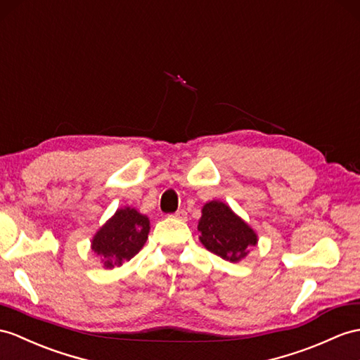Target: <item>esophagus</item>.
<instances>
[{"mask_svg": "<svg viewBox=\"0 0 360 360\" xmlns=\"http://www.w3.org/2000/svg\"><path fill=\"white\" fill-rule=\"evenodd\" d=\"M186 212H185V210H183V209H180V210H177V212H175V214H172L171 217L172 218H177V220H186Z\"/></svg>", "mask_w": 360, "mask_h": 360, "instance_id": "obj_1", "label": "esophagus"}]
</instances>
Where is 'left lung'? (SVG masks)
Listing matches in <instances>:
<instances>
[{
  "label": "left lung",
  "mask_w": 360,
  "mask_h": 360,
  "mask_svg": "<svg viewBox=\"0 0 360 360\" xmlns=\"http://www.w3.org/2000/svg\"><path fill=\"white\" fill-rule=\"evenodd\" d=\"M201 214L203 215L198 221L200 241L220 258L232 262L240 261L257 244V233L224 203L209 201Z\"/></svg>",
  "instance_id": "left-lung-1"
}]
</instances>
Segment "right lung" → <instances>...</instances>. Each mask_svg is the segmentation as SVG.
I'll list each match as a JSON object with an SVG mask.
<instances>
[{"label":"right lung","instance_id":"right-lung-1","mask_svg":"<svg viewBox=\"0 0 360 360\" xmlns=\"http://www.w3.org/2000/svg\"><path fill=\"white\" fill-rule=\"evenodd\" d=\"M150 232V220L136 209H119L111 220L101 227L91 249L101 255L103 266L111 269L129 261L143 248Z\"/></svg>","mask_w":360,"mask_h":360}]
</instances>
